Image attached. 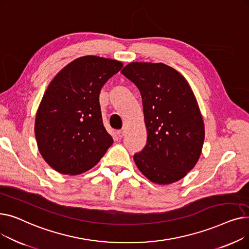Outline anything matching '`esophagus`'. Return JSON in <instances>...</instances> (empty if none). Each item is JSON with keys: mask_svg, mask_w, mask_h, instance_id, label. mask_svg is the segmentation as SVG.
Instances as JSON below:
<instances>
[{"mask_svg": "<svg viewBox=\"0 0 249 249\" xmlns=\"http://www.w3.org/2000/svg\"><path fill=\"white\" fill-rule=\"evenodd\" d=\"M125 133H126V131H125V129H121V130H118V131H117V135H118V136H119L120 138H121V137H123V136L125 135Z\"/></svg>", "mask_w": 249, "mask_h": 249, "instance_id": "esophagus-1", "label": "esophagus"}]
</instances>
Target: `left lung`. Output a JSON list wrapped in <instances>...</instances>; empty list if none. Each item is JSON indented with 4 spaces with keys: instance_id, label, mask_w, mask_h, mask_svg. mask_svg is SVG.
<instances>
[{
    "instance_id": "1",
    "label": "left lung",
    "mask_w": 249,
    "mask_h": 249,
    "mask_svg": "<svg viewBox=\"0 0 249 249\" xmlns=\"http://www.w3.org/2000/svg\"><path fill=\"white\" fill-rule=\"evenodd\" d=\"M139 89L147 142L133 155L139 171L155 184L184 178L197 163L204 121L185 77L163 63L132 62L121 71Z\"/></svg>"
}]
</instances>
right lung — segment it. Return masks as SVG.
<instances>
[{"instance_id": "obj_1", "label": "right lung", "mask_w": 249, "mask_h": 249, "mask_svg": "<svg viewBox=\"0 0 249 249\" xmlns=\"http://www.w3.org/2000/svg\"><path fill=\"white\" fill-rule=\"evenodd\" d=\"M120 61L87 55L71 61L49 84L35 119V137L44 160L63 175L96 165L113 138L103 124L99 96Z\"/></svg>"}]
</instances>
